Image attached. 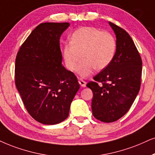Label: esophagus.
I'll return each instance as SVG.
<instances>
[{"instance_id": "esophagus-1", "label": "esophagus", "mask_w": 155, "mask_h": 155, "mask_svg": "<svg viewBox=\"0 0 155 155\" xmlns=\"http://www.w3.org/2000/svg\"><path fill=\"white\" fill-rule=\"evenodd\" d=\"M79 83L80 86H81V87H85L86 86H87V83H86V82L84 81V80H82V79H79Z\"/></svg>"}]
</instances>
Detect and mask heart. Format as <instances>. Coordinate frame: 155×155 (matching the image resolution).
<instances>
[{
    "instance_id": "heart-1",
    "label": "heart",
    "mask_w": 155,
    "mask_h": 155,
    "mask_svg": "<svg viewBox=\"0 0 155 155\" xmlns=\"http://www.w3.org/2000/svg\"><path fill=\"white\" fill-rule=\"evenodd\" d=\"M71 41L62 48V56L66 68L75 71L81 77L91 75L94 70L104 69L111 63L117 51V41L109 32L94 27H82L74 31Z\"/></svg>"
}]
</instances>
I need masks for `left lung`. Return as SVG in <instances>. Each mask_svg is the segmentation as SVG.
I'll use <instances>...</instances> for the list:
<instances>
[{"instance_id":"left-lung-1","label":"left lung","mask_w":155,"mask_h":155,"mask_svg":"<svg viewBox=\"0 0 155 155\" xmlns=\"http://www.w3.org/2000/svg\"><path fill=\"white\" fill-rule=\"evenodd\" d=\"M109 24L116 35V54L111 63L94 77L95 81L87 84L93 92L94 117L107 123L118 120L130 109L140 91L142 69V58L128 33L112 23Z\"/></svg>"}]
</instances>
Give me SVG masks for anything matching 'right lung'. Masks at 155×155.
<instances>
[{
  "label": "right lung",
  "instance_id": "add662e5",
  "mask_svg": "<svg viewBox=\"0 0 155 155\" xmlns=\"http://www.w3.org/2000/svg\"><path fill=\"white\" fill-rule=\"evenodd\" d=\"M69 25L41 23L22 44L15 58L18 91L31 116L44 124H56L67 118L80 87L73 72L62 65L59 40Z\"/></svg>",
  "mask_w": 155,
  "mask_h": 155
}]
</instances>
